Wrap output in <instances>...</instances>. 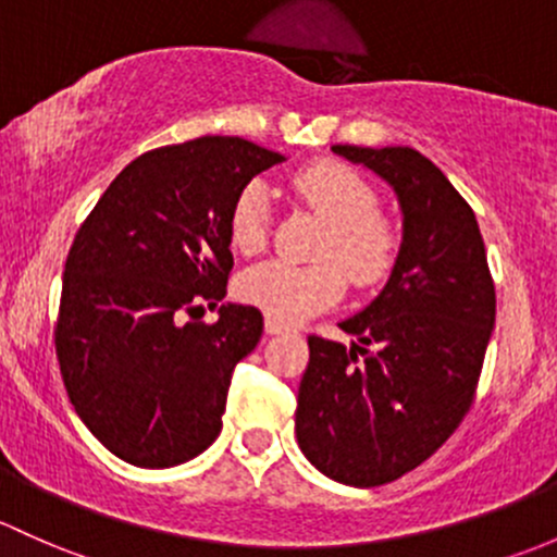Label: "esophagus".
I'll use <instances>...</instances> for the list:
<instances>
[{
	"mask_svg": "<svg viewBox=\"0 0 557 557\" xmlns=\"http://www.w3.org/2000/svg\"><path fill=\"white\" fill-rule=\"evenodd\" d=\"M263 327H267V333H272V336H274V333H285V331H290L288 325L280 323V320H274V318H267V320H263Z\"/></svg>",
	"mask_w": 557,
	"mask_h": 557,
	"instance_id": "34e87169",
	"label": "esophagus"
}]
</instances>
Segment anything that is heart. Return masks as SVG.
Segmentation results:
<instances>
[{"label": "heart", "instance_id": "obj_1", "mask_svg": "<svg viewBox=\"0 0 557 557\" xmlns=\"http://www.w3.org/2000/svg\"><path fill=\"white\" fill-rule=\"evenodd\" d=\"M294 189L327 221L318 245V259L327 261H263L237 280L243 301L283 323L336 304L347 285L344 274L357 288H376L400 259V232L379 213V191L355 168L336 160L312 162L294 173ZM269 215V189L261 181H248L230 210V243L237 253L253 256L267 245Z\"/></svg>", "mask_w": 557, "mask_h": 557}]
</instances>
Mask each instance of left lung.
Instances as JSON below:
<instances>
[{
	"mask_svg": "<svg viewBox=\"0 0 557 557\" xmlns=\"http://www.w3.org/2000/svg\"><path fill=\"white\" fill-rule=\"evenodd\" d=\"M333 151L395 189L403 245L382 294L338 323L352 347L309 336L296 441L323 475L371 488L417 470L467 417L496 290L475 213L441 168L411 146Z\"/></svg>",
	"mask_w": 557,
	"mask_h": 557,
	"instance_id": "left-lung-1",
	"label": "left lung"
}]
</instances>
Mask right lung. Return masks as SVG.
<instances>
[{
	"instance_id": "1",
	"label": "right lung",
	"mask_w": 557,
	"mask_h": 557,
	"mask_svg": "<svg viewBox=\"0 0 557 557\" xmlns=\"http://www.w3.org/2000/svg\"><path fill=\"white\" fill-rule=\"evenodd\" d=\"M285 157L202 136L133 160L79 226L63 269L55 355L74 411L122 461L184 465L219 437L232 371L259 344L256 307L221 304L230 210Z\"/></svg>"
}]
</instances>
